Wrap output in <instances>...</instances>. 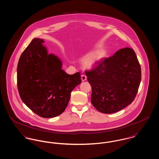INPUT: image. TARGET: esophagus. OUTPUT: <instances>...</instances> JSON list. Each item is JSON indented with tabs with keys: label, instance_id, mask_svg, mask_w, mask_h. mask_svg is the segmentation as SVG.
I'll return each mask as SVG.
<instances>
[{
	"label": "esophagus",
	"instance_id": "1",
	"mask_svg": "<svg viewBox=\"0 0 159 159\" xmlns=\"http://www.w3.org/2000/svg\"><path fill=\"white\" fill-rule=\"evenodd\" d=\"M86 79H87V77L85 75L82 74V75H81V79H82V82L85 81L86 80Z\"/></svg>",
	"mask_w": 159,
	"mask_h": 159
}]
</instances>
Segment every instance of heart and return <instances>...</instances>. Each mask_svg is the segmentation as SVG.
Returning <instances> with one entry per match:
<instances>
[{
  "label": "heart",
  "instance_id": "heart-1",
  "mask_svg": "<svg viewBox=\"0 0 159 159\" xmlns=\"http://www.w3.org/2000/svg\"><path fill=\"white\" fill-rule=\"evenodd\" d=\"M102 57V53L100 52H97L91 55L85 61V65L87 66H91L95 61Z\"/></svg>",
  "mask_w": 159,
  "mask_h": 159
}]
</instances>
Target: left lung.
<instances>
[{"mask_svg":"<svg viewBox=\"0 0 159 159\" xmlns=\"http://www.w3.org/2000/svg\"><path fill=\"white\" fill-rule=\"evenodd\" d=\"M85 73L92 88L91 103L105 114L116 112L131 104L142 77L140 65L130 48L119 50Z\"/></svg>","mask_w":159,"mask_h":159,"instance_id":"obj_1","label":"left lung"}]
</instances>
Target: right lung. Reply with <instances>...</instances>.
<instances>
[{"label":"right lung","mask_w":159,"mask_h":159,"mask_svg":"<svg viewBox=\"0 0 159 159\" xmlns=\"http://www.w3.org/2000/svg\"><path fill=\"white\" fill-rule=\"evenodd\" d=\"M44 41L34 39L20 56L17 85L25 104L38 116L52 118L66 108L74 88L81 83L80 73L72 75L61 69L57 57L48 54Z\"/></svg>","instance_id":"add662e5"}]
</instances>
